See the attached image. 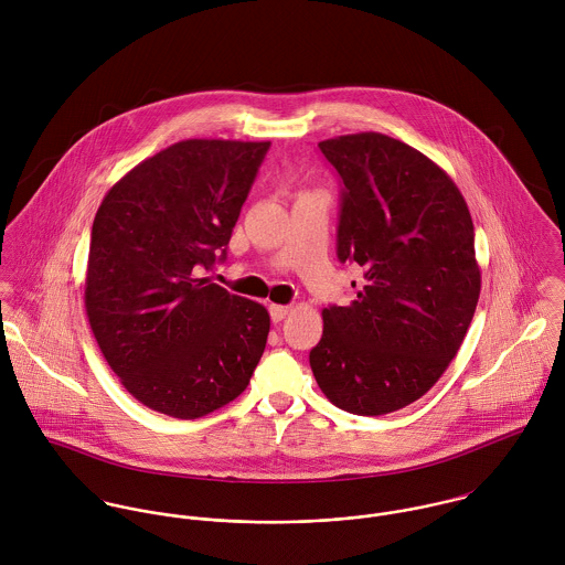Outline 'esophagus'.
I'll return each instance as SVG.
<instances>
[{
    "mask_svg": "<svg viewBox=\"0 0 565 565\" xmlns=\"http://www.w3.org/2000/svg\"><path fill=\"white\" fill-rule=\"evenodd\" d=\"M291 307H285V305H269V316H271V322H282L287 316H289Z\"/></svg>",
    "mask_w": 565,
    "mask_h": 565,
    "instance_id": "obj_1",
    "label": "esophagus"
}]
</instances>
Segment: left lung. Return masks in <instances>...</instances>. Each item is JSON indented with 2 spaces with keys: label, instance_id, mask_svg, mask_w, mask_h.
<instances>
[{
  "label": "left lung",
  "instance_id": "obj_1",
  "mask_svg": "<svg viewBox=\"0 0 565 565\" xmlns=\"http://www.w3.org/2000/svg\"><path fill=\"white\" fill-rule=\"evenodd\" d=\"M320 150L343 182L337 256L363 282L323 309L309 361L334 406L385 415L422 398L466 339L481 294L475 224L452 178L398 139L359 132Z\"/></svg>",
  "mask_w": 565,
  "mask_h": 565
}]
</instances>
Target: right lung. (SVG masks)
<instances>
[{
	"label": "right lung",
	"instance_id": "1",
	"mask_svg": "<svg viewBox=\"0 0 565 565\" xmlns=\"http://www.w3.org/2000/svg\"><path fill=\"white\" fill-rule=\"evenodd\" d=\"M269 141L186 139L130 169L93 220L84 307L121 385L195 419L233 403L258 365L269 313L198 267L226 245Z\"/></svg>",
	"mask_w": 565,
	"mask_h": 565
}]
</instances>
